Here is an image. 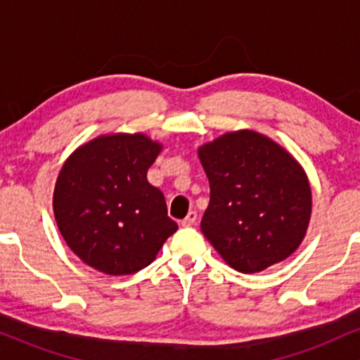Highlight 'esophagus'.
Instances as JSON below:
<instances>
[{"instance_id": "1", "label": "esophagus", "mask_w": 360, "mask_h": 360, "mask_svg": "<svg viewBox=\"0 0 360 360\" xmlns=\"http://www.w3.org/2000/svg\"><path fill=\"white\" fill-rule=\"evenodd\" d=\"M196 220H198V213L196 212H189L188 217H186L184 220L181 221V225H183V226H193L194 223H196Z\"/></svg>"}]
</instances>
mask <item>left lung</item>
<instances>
[{
	"label": "left lung",
	"mask_w": 360,
	"mask_h": 360,
	"mask_svg": "<svg viewBox=\"0 0 360 360\" xmlns=\"http://www.w3.org/2000/svg\"><path fill=\"white\" fill-rule=\"evenodd\" d=\"M198 155L210 181L201 232L230 267L254 274L298 249L311 217V189L286 148L238 130L201 146Z\"/></svg>",
	"instance_id": "8db88e82"
}]
</instances>
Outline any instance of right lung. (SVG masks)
<instances>
[{
	"label": "right lung",
	"mask_w": 360,
	"mask_h": 360,
	"mask_svg": "<svg viewBox=\"0 0 360 360\" xmlns=\"http://www.w3.org/2000/svg\"><path fill=\"white\" fill-rule=\"evenodd\" d=\"M162 150L143 134L100 135L77 147L53 189V214L74 254L110 276L147 267L177 230L164 194L147 181Z\"/></svg>",
	"instance_id": "1"
}]
</instances>
